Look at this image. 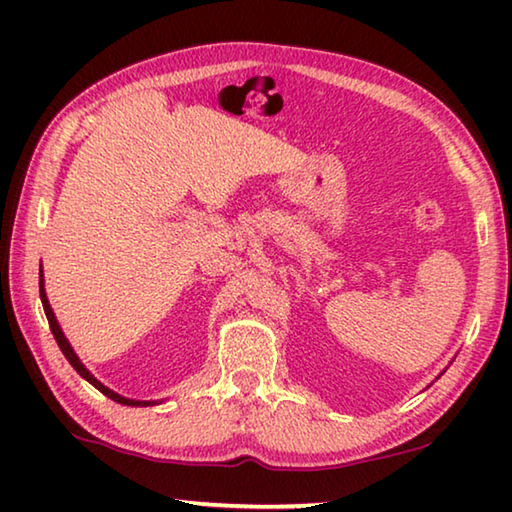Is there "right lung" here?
I'll return each mask as SVG.
<instances>
[{
	"mask_svg": "<svg viewBox=\"0 0 512 512\" xmlns=\"http://www.w3.org/2000/svg\"><path fill=\"white\" fill-rule=\"evenodd\" d=\"M40 300H42V309H45V314H47V320H49V327H51V334H54V339H56V343H58V348H60V352L65 354V359L72 363V368L79 372V375L85 379V381H90V384L97 388V391H101L103 395L106 397H110V400H115L117 404H126V406H151V404H155V402H142V400H128V397H121L119 393H115V391H110L108 386H103L101 381L92 375V372L83 366L81 363V359L76 357V352L72 350V345H69V341L65 339V334H63V329H60V325H58V320H56V316H54V311H51V305H49V300H47V293H45V280H42V266H40Z\"/></svg>",
	"mask_w": 512,
	"mask_h": 512,
	"instance_id": "1",
	"label": "right lung"
}]
</instances>
